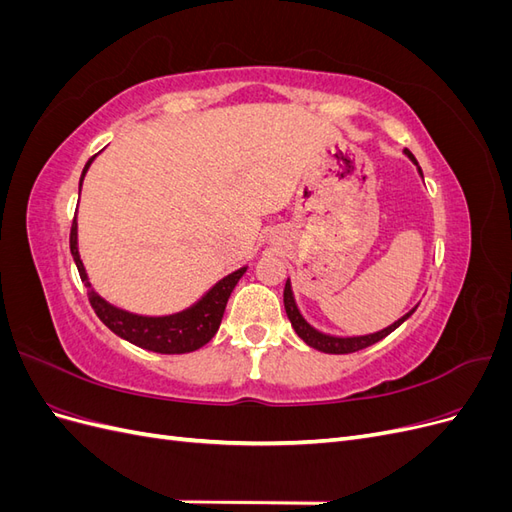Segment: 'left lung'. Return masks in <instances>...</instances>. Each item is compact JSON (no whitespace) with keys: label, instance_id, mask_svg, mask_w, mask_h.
<instances>
[{"label":"left lung","instance_id":"left-lung-1","mask_svg":"<svg viewBox=\"0 0 512 512\" xmlns=\"http://www.w3.org/2000/svg\"><path fill=\"white\" fill-rule=\"evenodd\" d=\"M404 153L418 166L416 158L412 156V153H410L408 149H404ZM418 173L423 175V170L418 168ZM284 307H286V314H288V318H290L292 329L297 331V335L303 339V342H305L307 346H312V348H316V350H320V352H329V354H350V352H356V350H363V348H367V346H374L376 342H380V339H384L386 335H391V333L399 327L401 322L408 320V318L414 314V309H416V307L410 309V312H408L406 316H401L397 322L391 324V327H386V329H382V331H378V333L361 335V337H333V335L316 331L314 327H309V324L305 322V318H303L301 312H299L297 303H294L290 282H286V288H284Z\"/></svg>","mask_w":512,"mask_h":512}]
</instances>
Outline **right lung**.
<instances>
[{
  "mask_svg": "<svg viewBox=\"0 0 512 512\" xmlns=\"http://www.w3.org/2000/svg\"><path fill=\"white\" fill-rule=\"evenodd\" d=\"M94 158H89V162L83 168L81 185H83L87 168L91 162H94ZM70 252L76 262V269H79L81 280L87 286L89 303L94 307L98 318L115 335L128 339L130 344L151 352H160V354L194 352L198 348H203L207 342H211L213 335L220 329L230 292L235 290L237 282L241 280L247 269V267H241L239 271L226 275L224 280L215 284L203 299H200L196 305H192L190 309H185V312H179L173 316L149 318V316L130 314L126 309H119L111 303H106L100 294L91 288L83 267V260L79 256V247H76V218L72 220V228H70Z\"/></svg>",
  "mask_w": 512,
  "mask_h": 512,
  "instance_id": "right-lung-1",
  "label": "right lung"
}]
</instances>
